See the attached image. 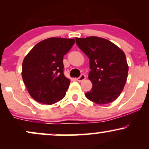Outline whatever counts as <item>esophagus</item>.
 I'll return each instance as SVG.
<instances>
[{
	"mask_svg": "<svg viewBox=\"0 0 149 149\" xmlns=\"http://www.w3.org/2000/svg\"><path fill=\"white\" fill-rule=\"evenodd\" d=\"M85 78H86V76H85V75L83 74V75H81V76H80L79 78H77L76 80L78 82H82L83 80H84Z\"/></svg>",
	"mask_w": 149,
	"mask_h": 149,
	"instance_id": "1",
	"label": "esophagus"
}]
</instances>
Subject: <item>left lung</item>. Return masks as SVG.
Returning a JSON list of instances; mask_svg holds the SVG:
<instances>
[{
    "label": "left lung",
    "mask_w": 149,
    "mask_h": 149,
    "mask_svg": "<svg viewBox=\"0 0 149 149\" xmlns=\"http://www.w3.org/2000/svg\"><path fill=\"white\" fill-rule=\"evenodd\" d=\"M76 42L90 59L88 78L92 88L85 96L97 104L111 103L127 81L129 67L124 52L109 40L97 36L76 38Z\"/></svg>",
    "instance_id": "obj_1"
}]
</instances>
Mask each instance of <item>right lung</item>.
<instances>
[{"label": "right lung", "instance_id": "add662e5", "mask_svg": "<svg viewBox=\"0 0 149 149\" xmlns=\"http://www.w3.org/2000/svg\"><path fill=\"white\" fill-rule=\"evenodd\" d=\"M74 42V39L49 38L37 43L26 55L22 76L36 102L51 105L65 97L71 81L63 73V57Z\"/></svg>", "mask_w": 149, "mask_h": 149}]
</instances>
